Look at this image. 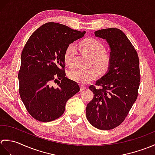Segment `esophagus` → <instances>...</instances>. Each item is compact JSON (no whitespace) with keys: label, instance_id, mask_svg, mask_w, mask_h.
Returning a JSON list of instances; mask_svg holds the SVG:
<instances>
[{"label":"esophagus","instance_id":"34e87169","mask_svg":"<svg viewBox=\"0 0 155 155\" xmlns=\"http://www.w3.org/2000/svg\"><path fill=\"white\" fill-rule=\"evenodd\" d=\"M85 89H86V87L81 85V91H84Z\"/></svg>","mask_w":155,"mask_h":155}]
</instances>
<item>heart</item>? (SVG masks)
<instances>
[{
  "mask_svg": "<svg viewBox=\"0 0 155 155\" xmlns=\"http://www.w3.org/2000/svg\"><path fill=\"white\" fill-rule=\"evenodd\" d=\"M81 50L91 57V66H96L101 72H105L110 67L111 56L104 51V46L100 41L93 38H88L79 44ZM77 48L74 44L67 46L64 52V61L67 65L72 67L74 65V58ZM99 76V71L95 67L88 69H76L69 73L71 80L81 84H87L96 79Z\"/></svg>",
  "mask_w": 155,
  "mask_h": 155,
  "instance_id": "1",
  "label": "heart"
}]
</instances>
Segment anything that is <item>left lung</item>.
Returning a JSON list of instances; mask_svg holds the SVG:
<instances>
[{
    "instance_id": "1",
    "label": "left lung",
    "mask_w": 155,
    "mask_h": 155,
    "mask_svg": "<svg viewBox=\"0 0 155 155\" xmlns=\"http://www.w3.org/2000/svg\"><path fill=\"white\" fill-rule=\"evenodd\" d=\"M110 48L107 73L91 85L94 97L86 108L88 122L101 130H110L123 123L138 97L140 74L138 54L124 32L117 28L94 32Z\"/></svg>"
}]
</instances>
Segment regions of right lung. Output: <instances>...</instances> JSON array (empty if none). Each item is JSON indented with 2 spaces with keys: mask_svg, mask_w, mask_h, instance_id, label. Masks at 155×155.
<instances>
[{
  "mask_svg": "<svg viewBox=\"0 0 155 155\" xmlns=\"http://www.w3.org/2000/svg\"><path fill=\"white\" fill-rule=\"evenodd\" d=\"M85 33L50 22L36 30L25 45L18 74L19 94L35 119H57L64 113L67 101L80 91L77 82L65 77L64 52ZM53 83L58 87H54Z\"/></svg>",
  "mask_w": 155,
  "mask_h": 155,
  "instance_id": "obj_1",
  "label": "right lung"
}]
</instances>
